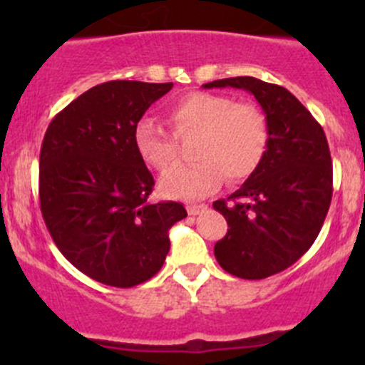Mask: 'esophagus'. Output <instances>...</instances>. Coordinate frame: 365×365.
<instances>
[{"label":"esophagus","instance_id":"1","mask_svg":"<svg viewBox=\"0 0 365 365\" xmlns=\"http://www.w3.org/2000/svg\"><path fill=\"white\" fill-rule=\"evenodd\" d=\"M206 208H208L206 205H189L187 206V212H189V215H200Z\"/></svg>","mask_w":365,"mask_h":365}]
</instances>
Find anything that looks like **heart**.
<instances>
[{
  "label": "heart",
  "instance_id": "heart-1",
  "mask_svg": "<svg viewBox=\"0 0 365 365\" xmlns=\"http://www.w3.org/2000/svg\"><path fill=\"white\" fill-rule=\"evenodd\" d=\"M176 138L197 135L192 165H180L162 175L160 192L175 200H200L220 185L222 178L240 183L254 175L268 148V121L263 111L231 97L194 91L165 111ZM139 157L152 168L165 171L176 162L171 134L150 118L134 128Z\"/></svg>",
  "mask_w": 365,
  "mask_h": 365
}]
</instances>
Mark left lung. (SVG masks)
<instances>
[{"instance_id": "left-lung-1", "label": "left lung", "mask_w": 365, "mask_h": 365, "mask_svg": "<svg viewBox=\"0 0 365 365\" xmlns=\"http://www.w3.org/2000/svg\"><path fill=\"white\" fill-rule=\"evenodd\" d=\"M203 88H238L254 95L268 121L259 168L213 208L227 220L215 244L217 261L240 279H264L309 251L332 201V159L322 125L295 95L256 77L212 81Z\"/></svg>"}]
</instances>
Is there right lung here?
<instances>
[{"label":"right lung","mask_w":365,"mask_h":365,"mask_svg":"<svg viewBox=\"0 0 365 365\" xmlns=\"http://www.w3.org/2000/svg\"><path fill=\"white\" fill-rule=\"evenodd\" d=\"M173 83L109 81L56 114L40 150L43 220L61 254L84 275L116 288L148 281L169 252L183 205L150 203L153 176L134 128Z\"/></svg>","instance_id":"right-lung-1"}]
</instances>
